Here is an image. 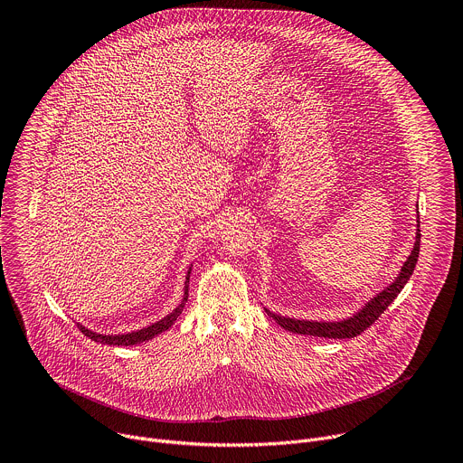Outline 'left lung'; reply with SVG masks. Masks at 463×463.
<instances>
[{"label":"left lung","instance_id":"8db88e82","mask_svg":"<svg viewBox=\"0 0 463 463\" xmlns=\"http://www.w3.org/2000/svg\"><path fill=\"white\" fill-rule=\"evenodd\" d=\"M420 227V225H418ZM420 240L421 232L416 229V241L414 247L405 260L400 275L395 277L386 288H383L379 293H375L372 298H368L355 313H352L346 318L341 320H306V318H293L280 313L271 311L269 307H263L268 311L273 320H277L279 326H282L288 332L298 334V335H311V337H327V339H352L359 334H363L368 326H372L381 313L393 302V298L402 293L405 284L411 280L414 268L420 256Z\"/></svg>","mask_w":463,"mask_h":463}]
</instances>
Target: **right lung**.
Listing matches in <instances>:
<instances>
[{
  "mask_svg": "<svg viewBox=\"0 0 463 463\" xmlns=\"http://www.w3.org/2000/svg\"><path fill=\"white\" fill-rule=\"evenodd\" d=\"M190 271H192V266L188 268L186 271V277H184V288H183V298L181 302L168 313L165 315L163 318L141 327V329H134V332H126V334H99L95 332V329H90L86 326H82L80 322H77V326L80 327V332L90 337L91 341L95 343H100V345H109V346H134V345H141V343H146L157 335H161L163 332H166V329L172 327V324L177 320V317L181 315L186 300H188V280H190Z\"/></svg>",
  "mask_w": 463,
  "mask_h": 463,
  "instance_id": "obj_1",
  "label": "right lung"
}]
</instances>
